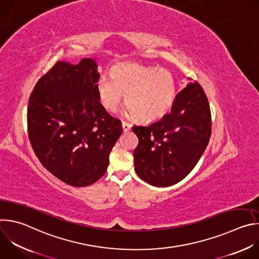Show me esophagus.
I'll use <instances>...</instances> for the list:
<instances>
[{"mask_svg":"<svg viewBox=\"0 0 259 259\" xmlns=\"http://www.w3.org/2000/svg\"><path fill=\"white\" fill-rule=\"evenodd\" d=\"M122 128L124 132H128L131 129V125L127 122H122Z\"/></svg>","mask_w":259,"mask_h":259,"instance_id":"obj_1","label":"esophagus"}]
</instances>
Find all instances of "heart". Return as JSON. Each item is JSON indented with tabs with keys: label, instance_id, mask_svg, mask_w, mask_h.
Here are the masks:
<instances>
[{
	"label": "heart",
	"instance_id": "b5f03b06",
	"mask_svg": "<svg viewBox=\"0 0 259 259\" xmlns=\"http://www.w3.org/2000/svg\"><path fill=\"white\" fill-rule=\"evenodd\" d=\"M112 76L102 75L96 89L108 112H115L125 93V113L140 122H155L172 108L177 97V83L168 69L136 62L115 65Z\"/></svg>",
	"mask_w": 259,
	"mask_h": 259
}]
</instances>
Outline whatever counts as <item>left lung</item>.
Here are the masks:
<instances>
[{
  "instance_id": "left-lung-1",
  "label": "left lung",
  "mask_w": 259,
  "mask_h": 259,
  "mask_svg": "<svg viewBox=\"0 0 259 259\" xmlns=\"http://www.w3.org/2000/svg\"><path fill=\"white\" fill-rule=\"evenodd\" d=\"M207 96L198 82L189 83L161 120L133 126L138 145L133 152L135 172L145 182L166 188L195 168L211 136Z\"/></svg>"
}]
</instances>
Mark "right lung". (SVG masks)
<instances>
[{"label": "right lung", "instance_id": "right-lung-1", "mask_svg": "<svg viewBox=\"0 0 259 259\" xmlns=\"http://www.w3.org/2000/svg\"><path fill=\"white\" fill-rule=\"evenodd\" d=\"M94 59L57 61L35 84L27 107V130L42 165L71 187L100 179L123 132L121 121L99 101Z\"/></svg>", "mask_w": 259, "mask_h": 259}]
</instances>
